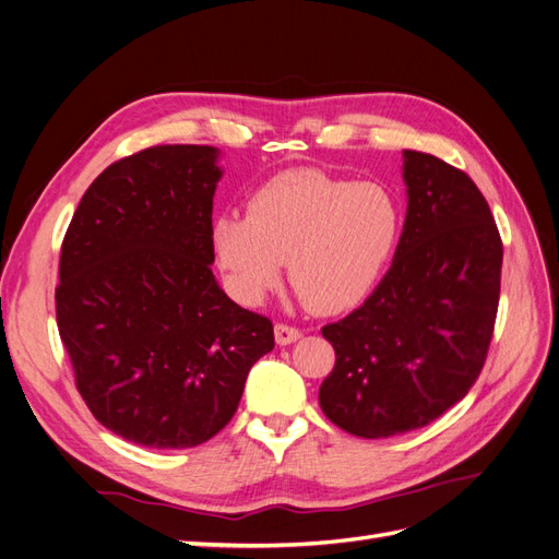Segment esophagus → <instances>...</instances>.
<instances>
[{"instance_id": "34e87169", "label": "esophagus", "mask_w": 559, "mask_h": 559, "mask_svg": "<svg viewBox=\"0 0 559 559\" xmlns=\"http://www.w3.org/2000/svg\"><path fill=\"white\" fill-rule=\"evenodd\" d=\"M300 335H302V333H300L296 326H286V324H277V326H275V341H277V345H282V347L296 343Z\"/></svg>"}]
</instances>
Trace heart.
Returning a JSON list of instances; mask_svg holds the SVG:
<instances>
[{
	"label": "heart",
	"mask_w": 559,
	"mask_h": 559,
	"mask_svg": "<svg viewBox=\"0 0 559 559\" xmlns=\"http://www.w3.org/2000/svg\"><path fill=\"white\" fill-rule=\"evenodd\" d=\"M394 195L376 181H345L321 170H289L249 198L247 216L226 212L212 247L230 292L257 306L286 273L314 312L359 302L380 277L399 238Z\"/></svg>",
	"instance_id": "heart-1"
}]
</instances>
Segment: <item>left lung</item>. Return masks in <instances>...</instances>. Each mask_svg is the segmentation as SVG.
I'll list each match as a JSON object with an SVG mask.
<instances>
[{"label": "left lung", "mask_w": 559, "mask_h": 559, "mask_svg": "<svg viewBox=\"0 0 559 559\" xmlns=\"http://www.w3.org/2000/svg\"><path fill=\"white\" fill-rule=\"evenodd\" d=\"M408 210L392 267L364 306L321 329L335 366L319 405L335 427L389 438L450 411L478 380L499 308L503 247L456 167L403 151Z\"/></svg>", "instance_id": "left-lung-1"}]
</instances>
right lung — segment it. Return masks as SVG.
<instances>
[{
  "instance_id": "add662e5",
  "label": "right lung",
  "mask_w": 559,
  "mask_h": 559,
  "mask_svg": "<svg viewBox=\"0 0 559 559\" xmlns=\"http://www.w3.org/2000/svg\"><path fill=\"white\" fill-rule=\"evenodd\" d=\"M218 156L167 144L109 165L62 242L56 314L76 389L99 425L144 448L210 441L275 347L273 321L210 267Z\"/></svg>"
}]
</instances>
